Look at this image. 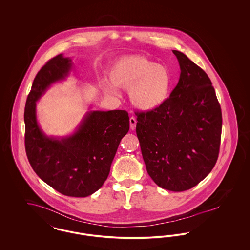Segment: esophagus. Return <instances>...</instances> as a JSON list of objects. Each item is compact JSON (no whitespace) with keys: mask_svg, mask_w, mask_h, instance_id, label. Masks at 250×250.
<instances>
[{"mask_svg":"<svg viewBox=\"0 0 250 250\" xmlns=\"http://www.w3.org/2000/svg\"><path fill=\"white\" fill-rule=\"evenodd\" d=\"M129 123H130V128L132 130H134L136 128V125H137V120L135 119L134 117H131L129 119Z\"/></svg>","mask_w":250,"mask_h":250,"instance_id":"1","label":"esophagus"}]
</instances>
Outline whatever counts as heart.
<instances>
[{"mask_svg": "<svg viewBox=\"0 0 250 250\" xmlns=\"http://www.w3.org/2000/svg\"><path fill=\"white\" fill-rule=\"evenodd\" d=\"M107 79L110 83H101L106 94H117L114 85L129 90L131 103L143 111H152L163 106L173 84L171 72L166 65L141 55L116 60L108 69Z\"/></svg>", "mask_w": 250, "mask_h": 250, "instance_id": "obj_1", "label": "heart"}]
</instances>
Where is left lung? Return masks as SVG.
I'll list each match as a JSON object with an SVG mask.
<instances>
[{
  "mask_svg": "<svg viewBox=\"0 0 250 250\" xmlns=\"http://www.w3.org/2000/svg\"><path fill=\"white\" fill-rule=\"evenodd\" d=\"M180 79L166 103L137 112L136 132L150 177L167 190L190 189L213 169L222 113L207 74L183 52L172 50Z\"/></svg>",
  "mask_w": 250,
  "mask_h": 250,
  "instance_id": "obj_1",
  "label": "left lung"
}]
</instances>
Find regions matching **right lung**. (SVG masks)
<instances>
[{"mask_svg": "<svg viewBox=\"0 0 250 250\" xmlns=\"http://www.w3.org/2000/svg\"><path fill=\"white\" fill-rule=\"evenodd\" d=\"M72 64L59 54L37 73L24 110L25 150L39 178L62 195L83 198L107 180L120 142L129 130V117L125 110H91L72 135L47 136L37 122L36 102L68 76Z\"/></svg>", "mask_w": 250, "mask_h": 250, "instance_id": "right-lung-1", "label": "right lung"}]
</instances>
